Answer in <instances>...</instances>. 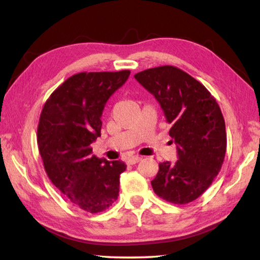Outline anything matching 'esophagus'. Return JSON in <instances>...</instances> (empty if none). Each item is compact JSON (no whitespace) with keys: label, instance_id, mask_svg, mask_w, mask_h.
Instances as JSON below:
<instances>
[{"label":"esophagus","instance_id":"1","mask_svg":"<svg viewBox=\"0 0 260 260\" xmlns=\"http://www.w3.org/2000/svg\"><path fill=\"white\" fill-rule=\"evenodd\" d=\"M141 156H139V155H135V156H132V157H129L128 159H127V164H129V165H133V164H136V163H139L140 161H141Z\"/></svg>","mask_w":260,"mask_h":260}]
</instances>
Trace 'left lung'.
<instances>
[{
	"instance_id": "left-lung-1",
	"label": "left lung",
	"mask_w": 260,
	"mask_h": 260,
	"mask_svg": "<svg viewBox=\"0 0 260 260\" xmlns=\"http://www.w3.org/2000/svg\"><path fill=\"white\" fill-rule=\"evenodd\" d=\"M134 77L161 105L178 148L174 164H158L153 190L174 204L194 201L222 167L227 134L221 109L200 81L174 66L146 69Z\"/></svg>"
}]
</instances>
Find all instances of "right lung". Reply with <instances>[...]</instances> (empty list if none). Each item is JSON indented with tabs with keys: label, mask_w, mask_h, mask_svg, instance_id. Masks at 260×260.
Masks as SVG:
<instances>
[{
	"label": "right lung",
	"mask_w": 260,
	"mask_h": 260,
	"mask_svg": "<svg viewBox=\"0 0 260 260\" xmlns=\"http://www.w3.org/2000/svg\"><path fill=\"white\" fill-rule=\"evenodd\" d=\"M129 74L121 70L69 77L47 99L39 119L38 147L48 178L87 212L105 211L118 198L125 163L98 158L90 145L101 136L105 104Z\"/></svg>",
	"instance_id": "obj_1"
}]
</instances>
